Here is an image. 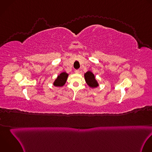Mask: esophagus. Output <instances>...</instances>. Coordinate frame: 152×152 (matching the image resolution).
<instances>
[{
  "instance_id": "1",
  "label": "esophagus",
  "mask_w": 152,
  "mask_h": 152,
  "mask_svg": "<svg viewBox=\"0 0 152 152\" xmlns=\"http://www.w3.org/2000/svg\"><path fill=\"white\" fill-rule=\"evenodd\" d=\"M75 72L76 73H79V70H75Z\"/></svg>"
}]
</instances>
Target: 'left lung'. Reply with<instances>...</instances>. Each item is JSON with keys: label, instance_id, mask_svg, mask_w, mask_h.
Segmentation results:
<instances>
[{"label": "left lung", "instance_id": "left-lung-1", "mask_svg": "<svg viewBox=\"0 0 152 152\" xmlns=\"http://www.w3.org/2000/svg\"><path fill=\"white\" fill-rule=\"evenodd\" d=\"M85 81L87 85L91 88H96L99 86V83L95 78L94 75L91 72L88 71L84 74Z\"/></svg>", "mask_w": 152, "mask_h": 152}]
</instances>
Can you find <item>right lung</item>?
<instances>
[{
	"label": "right lung",
	"mask_w": 152,
	"mask_h": 152,
	"mask_svg": "<svg viewBox=\"0 0 152 152\" xmlns=\"http://www.w3.org/2000/svg\"><path fill=\"white\" fill-rule=\"evenodd\" d=\"M69 74L66 72H62L58 76L57 78L53 82V85L55 86H62L66 83Z\"/></svg>",
	"instance_id": "right-lung-1"
}]
</instances>
